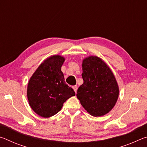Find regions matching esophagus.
Returning a JSON list of instances; mask_svg holds the SVG:
<instances>
[{"label": "esophagus", "mask_w": 147, "mask_h": 147, "mask_svg": "<svg viewBox=\"0 0 147 147\" xmlns=\"http://www.w3.org/2000/svg\"><path fill=\"white\" fill-rule=\"evenodd\" d=\"M73 89H74V92H75V93H76L77 89H78V87H77V86H73Z\"/></svg>", "instance_id": "34e87169"}]
</instances>
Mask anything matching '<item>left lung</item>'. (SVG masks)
<instances>
[{
    "label": "left lung",
    "mask_w": 147,
    "mask_h": 147,
    "mask_svg": "<svg viewBox=\"0 0 147 147\" xmlns=\"http://www.w3.org/2000/svg\"><path fill=\"white\" fill-rule=\"evenodd\" d=\"M84 83L79 87L76 96L83 108L91 115L100 117L115 106L119 88L111 69L103 59L89 56L82 60Z\"/></svg>",
    "instance_id": "obj_1"
}]
</instances>
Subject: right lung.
I'll return each instance as SVG.
<instances>
[{
  "instance_id": "add662e5",
  "label": "right lung",
  "mask_w": 147,
  "mask_h": 147,
  "mask_svg": "<svg viewBox=\"0 0 147 147\" xmlns=\"http://www.w3.org/2000/svg\"><path fill=\"white\" fill-rule=\"evenodd\" d=\"M65 58L53 55L39 65L30 78L27 98L33 111L44 118L53 116L61 110L63 103L75 95L65 83L61 70Z\"/></svg>"
}]
</instances>
